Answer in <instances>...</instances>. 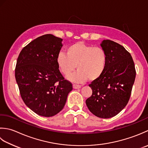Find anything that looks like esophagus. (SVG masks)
I'll return each mask as SVG.
<instances>
[{"label":"esophagus","instance_id":"1","mask_svg":"<svg viewBox=\"0 0 148 148\" xmlns=\"http://www.w3.org/2000/svg\"><path fill=\"white\" fill-rule=\"evenodd\" d=\"M73 88H74V89H80V87H81V86H80V85H78V84H73Z\"/></svg>","mask_w":148,"mask_h":148}]
</instances>
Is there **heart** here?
Masks as SVG:
<instances>
[{
  "instance_id": "heart-1",
  "label": "heart",
  "mask_w": 148,
  "mask_h": 148,
  "mask_svg": "<svg viewBox=\"0 0 148 148\" xmlns=\"http://www.w3.org/2000/svg\"><path fill=\"white\" fill-rule=\"evenodd\" d=\"M66 52V54L64 52L58 53L57 66L65 77L69 76L77 66V71L69 77L73 82H83L89 78L91 80H96L106 69L107 54L100 47L79 41L68 46Z\"/></svg>"
}]
</instances>
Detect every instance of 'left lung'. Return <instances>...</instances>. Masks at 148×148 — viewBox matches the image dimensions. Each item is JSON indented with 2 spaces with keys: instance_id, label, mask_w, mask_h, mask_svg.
I'll list each match as a JSON object with an SVG mask.
<instances>
[{
  "instance_id": "8db88e82",
  "label": "left lung",
  "mask_w": 148,
  "mask_h": 148,
  "mask_svg": "<svg viewBox=\"0 0 148 148\" xmlns=\"http://www.w3.org/2000/svg\"><path fill=\"white\" fill-rule=\"evenodd\" d=\"M101 46L107 54V67L101 76L89 85L92 93L86 103L95 116L107 119L116 116L127 105L136 71L131 54L122 45L107 40Z\"/></svg>"
}]
</instances>
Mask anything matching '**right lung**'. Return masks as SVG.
Returning <instances> with one entry per match:
<instances>
[{"label": "right lung", "mask_w": 148, "mask_h": 148, "mask_svg": "<svg viewBox=\"0 0 148 148\" xmlns=\"http://www.w3.org/2000/svg\"><path fill=\"white\" fill-rule=\"evenodd\" d=\"M62 40L50 34L40 36L23 47L17 59L15 78L21 97L30 109L41 116L59 113L73 89L57 66Z\"/></svg>", "instance_id": "add662e5"}]
</instances>
